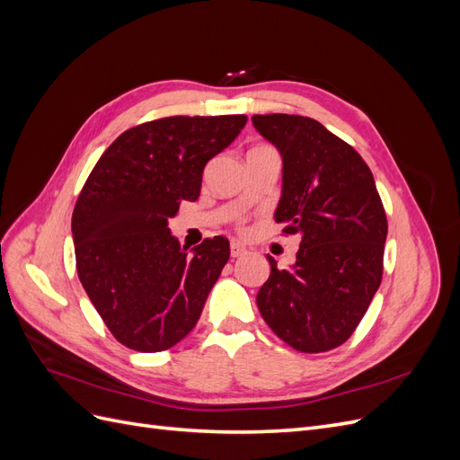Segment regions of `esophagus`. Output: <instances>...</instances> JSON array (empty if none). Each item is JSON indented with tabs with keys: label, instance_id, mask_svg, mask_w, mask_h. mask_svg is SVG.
<instances>
[{
	"label": "esophagus",
	"instance_id": "1",
	"mask_svg": "<svg viewBox=\"0 0 460 460\" xmlns=\"http://www.w3.org/2000/svg\"><path fill=\"white\" fill-rule=\"evenodd\" d=\"M245 253H247V249H245V245L242 242H232L230 243V255L232 257H242Z\"/></svg>",
	"mask_w": 460,
	"mask_h": 460
}]
</instances>
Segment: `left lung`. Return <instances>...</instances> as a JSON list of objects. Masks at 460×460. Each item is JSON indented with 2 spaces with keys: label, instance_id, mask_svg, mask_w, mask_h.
<instances>
[{
  "label": "left lung",
  "instance_id": "1",
  "mask_svg": "<svg viewBox=\"0 0 460 460\" xmlns=\"http://www.w3.org/2000/svg\"><path fill=\"white\" fill-rule=\"evenodd\" d=\"M255 130L282 157L274 220L301 238L296 262L257 294L272 332L303 353L349 340L382 282L387 220L363 157L323 124L299 115H253Z\"/></svg>",
  "mask_w": 460,
  "mask_h": 460
}]
</instances>
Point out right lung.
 Instances as JSON below:
<instances>
[{"label":"right lung","instance_id":"obj_1","mask_svg":"<svg viewBox=\"0 0 460 460\" xmlns=\"http://www.w3.org/2000/svg\"><path fill=\"white\" fill-rule=\"evenodd\" d=\"M245 115L166 117L122 132L95 163L73 213L76 270L111 333L157 353L198 324L230 243L186 253L171 234L180 201H196L205 164L226 149Z\"/></svg>","mask_w":460,"mask_h":460}]
</instances>
